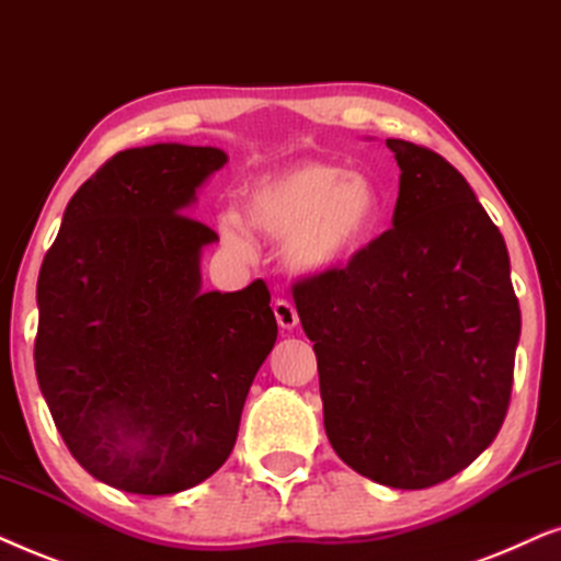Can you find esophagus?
<instances>
[{
  "instance_id": "esophagus-1",
  "label": "esophagus",
  "mask_w": 561,
  "mask_h": 561,
  "mask_svg": "<svg viewBox=\"0 0 561 561\" xmlns=\"http://www.w3.org/2000/svg\"><path fill=\"white\" fill-rule=\"evenodd\" d=\"M274 318L276 323H279L282 331H293V328H297V323H300V316H297L295 305L289 300H274Z\"/></svg>"
}]
</instances>
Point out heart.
I'll return each mask as SVG.
<instances>
[{"label":"heart","mask_w":561,"mask_h":561,"mask_svg":"<svg viewBox=\"0 0 561 561\" xmlns=\"http://www.w3.org/2000/svg\"><path fill=\"white\" fill-rule=\"evenodd\" d=\"M385 194L367 171H343L328 161H300L245 184L241 218L222 215L220 236L245 253L249 231L285 238L282 253L297 274H328L346 266L377 236Z\"/></svg>","instance_id":"b5f03b06"}]
</instances>
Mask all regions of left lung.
Masks as SVG:
<instances>
[{"label": "left lung", "instance_id": "1", "mask_svg": "<svg viewBox=\"0 0 561 561\" xmlns=\"http://www.w3.org/2000/svg\"><path fill=\"white\" fill-rule=\"evenodd\" d=\"M392 228L295 289L318 356L335 454L379 484L423 490L495 442L513 387L520 310L503 236L438 153L390 138Z\"/></svg>", "mask_w": 561, "mask_h": 561}]
</instances>
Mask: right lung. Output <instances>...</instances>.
Masks as SVG:
<instances>
[{
    "label": "right lung",
    "mask_w": 561,
    "mask_h": 561,
    "mask_svg": "<svg viewBox=\"0 0 561 561\" xmlns=\"http://www.w3.org/2000/svg\"><path fill=\"white\" fill-rule=\"evenodd\" d=\"M228 153L128 148L66 205L37 276L35 375L73 459L133 495L205 482L233 451L243 402L276 341L261 279L205 293L218 236L192 220Z\"/></svg>",
    "instance_id": "1"
}]
</instances>
